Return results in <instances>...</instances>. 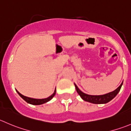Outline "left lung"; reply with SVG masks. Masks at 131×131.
I'll list each match as a JSON object with an SVG mask.
<instances>
[{
	"label": "left lung",
	"instance_id": "obj_1",
	"mask_svg": "<svg viewBox=\"0 0 131 131\" xmlns=\"http://www.w3.org/2000/svg\"><path fill=\"white\" fill-rule=\"evenodd\" d=\"M122 83L119 86L118 88L116 89L115 91H112V92L108 93L107 94H105V95H87V94L84 93L82 92L78 88L76 84H75V86L76 90H77V92L78 93L79 95L81 96V97L82 98V99L85 101H87V102H91L93 104H106L107 102H110V101L113 99L115 96L118 94V93L120 91V88L122 87Z\"/></svg>",
	"mask_w": 131,
	"mask_h": 131
}]
</instances>
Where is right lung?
Here are the masks:
<instances>
[{
	"label": "right lung",
	"mask_w": 131,
	"mask_h": 131,
	"mask_svg": "<svg viewBox=\"0 0 131 131\" xmlns=\"http://www.w3.org/2000/svg\"><path fill=\"white\" fill-rule=\"evenodd\" d=\"M16 91H17V93H18V95L22 98L23 99H24L25 102H27V103L30 104H32V105H40V104H43L44 103H46V102H49V101H50V100L54 97V95H55L56 90H55L54 93H53L52 95H50V96H49L48 98H46V99H32V98L27 97V96H24L23 95H21V94L17 90H16Z\"/></svg>",
	"instance_id": "1"
}]
</instances>
